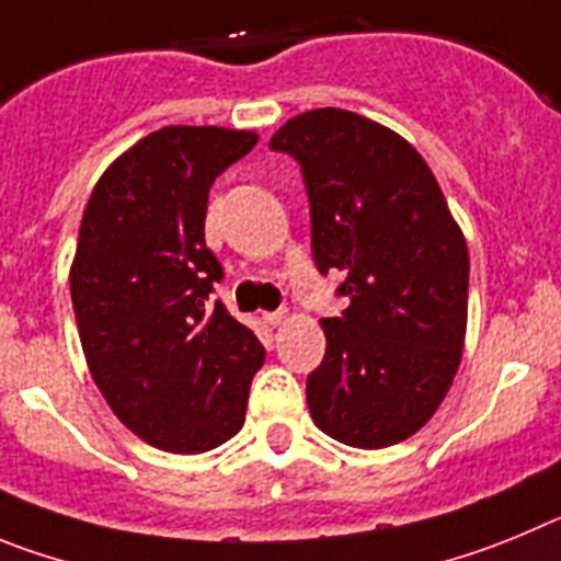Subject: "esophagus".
Returning <instances> with one entry per match:
<instances>
[{
    "mask_svg": "<svg viewBox=\"0 0 561 561\" xmlns=\"http://www.w3.org/2000/svg\"><path fill=\"white\" fill-rule=\"evenodd\" d=\"M265 321H268L271 327H279L287 321V310H276V312H265Z\"/></svg>",
    "mask_w": 561,
    "mask_h": 561,
    "instance_id": "34e87169",
    "label": "esophagus"
}]
</instances>
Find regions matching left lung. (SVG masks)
Masks as SVG:
<instances>
[{"mask_svg":"<svg viewBox=\"0 0 561 561\" xmlns=\"http://www.w3.org/2000/svg\"><path fill=\"white\" fill-rule=\"evenodd\" d=\"M271 150L301 164L312 260L341 271L350 307L324 318L310 416L335 442L380 450L425 425L467 335V240L427 161L400 134L343 108L287 119Z\"/></svg>","mask_w":561,"mask_h":561,"instance_id":"left-lung-1","label":"left lung"}]
</instances>
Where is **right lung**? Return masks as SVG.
I'll list each match as a JSON object with an SVG mask.
<instances>
[{
    "label": "right lung",
    "instance_id": "add662e5",
    "mask_svg": "<svg viewBox=\"0 0 561 561\" xmlns=\"http://www.w3.org/2000/svg\"><path fill=\"white\" fill-rule=\"evenodd\" d=\"M256 139L153 130L100 175L80 220L69 287L85 363L119 422L159 450L229 442L265 363L254 332L209 305L224 268L204 240L209 186Z\"/></svg>",
    "mask_w": 561,
    "mask_h": 561
}]
</instances>
